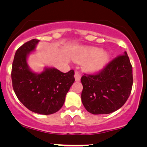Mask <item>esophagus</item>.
<instances>
[{
    "label": "esophagus",
    "instance_id": "34e87169",
    "mask_svg": "<svg viewBox=\"0 0 147 147\" xmlns=\"http://www.w3.org/2000/svg\"><path fill=\"white\" fill-rule=\"evenodd\" d=\"M75 81H77V82H79V81H80V79H81L80 72H78V71H75Z\"/></svg>",
    "mask_w": 147,
    "mask_h": 147
}]
</instances>
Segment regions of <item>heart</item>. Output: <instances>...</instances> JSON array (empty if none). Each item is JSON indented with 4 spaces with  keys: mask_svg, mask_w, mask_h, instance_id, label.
Wrapping results in <instances>:
<instances>
[{
    "mask_svg": "<svg viewBox=\"0 0 147 147\" xmlns=\"http://www.w3.org/2000/svg\"><path fill=\"white\" fill-rule=\"evenodd\" d=\"M109 57V54L102 53V49L91 47L83 49L75 57V60L79 63H85L84 68L88 72H96L105 66Z\"/></svg>",
    "mask_w": 147,
    "mask_h": 147,
    "instance_id": "b5f03b06",
    "label": "heart"
}]
</instances>
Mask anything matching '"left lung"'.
I'll return each mask as SVG.
<instances>
[{
    "mask_svg": "<svg viewBox=\"0 0 147 147\" xmlns=\"http://www.w3.org/2000/svg\"><path fill=\"white\" fill-rule=\"evenodd\" d=\"M81 98L87 111L107 115L121 108L128 100L133 84L132 66L127 52L112 59L95 74L81 78Z\"/></svg>",
    "mask_w": 147,
    "mask_h": 147,
    "instance_id": "1",
    "label": "left lung"
}]
</instances>
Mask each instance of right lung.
<instances>
[{
  "mask_svg": "<svg viewBox=\"0 0 147 147\" xmlns=\"http://www.w3.org/2000/svg\"><path fill=\"white\" fill-rule=\"evenodd\" d=\"M39 40L32 39L20 46L12 65L13 88L20 102L29 110L40 115H51L60 110L65 96L75 82V72L64 73L55 68H45L40 74L30 69L27 57Z\"/></svg>",
  "mask_w": 147,
  "mask_h": 147,
  "instance_id": "right-lung-1",
  "label": "right lung"
}]
</instances>
